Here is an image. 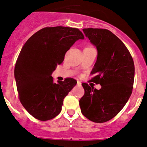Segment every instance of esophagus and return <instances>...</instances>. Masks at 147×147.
Returning a JSON list of instances; mask_svg holds the SVG:
<instances>
[{"mask_svg":"<svg viewBox=\"0 0 147 147\" xmlns=\"http://www.w3.org/2000/svg\"><path fill=\"white\" fill-rule=\"evenodd\" d=\"M77 86H81V83L79 81H77Z\"/></svg>","mask_w":147,"mask_h":147,"instance_id":"obj_1","label":"esophagus"}]
</instances>
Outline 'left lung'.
I'll return each instance as SVG.
<instances>
[{
    "label": "left lung",
    "mask_w": 147,
    "mask_h": 147,
    "mask_svg": "<svg viewBox=\"0 0 147 147\" xmlns=\"http://www.w3.org/2000/svg\"><path fill=\"white\" fill-rule=\"evenodd\" d=\"M83 31L98 51L91 81L101 88L97 90L83 83L85 93L79 101L80 108L90 121L104 123L117 116L129 100L134 80V63L126 46L110 30L84 28Z\"/></svg>",
    "instance_id": "left-lung-1"
}]
</instances>
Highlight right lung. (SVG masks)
Masks as SVG:
<instances>
[{"label": "right lung", "mask_w": 147, "mask_h": 147, "mask_svg": "<svg viewBox=\"0 0 147 147\" xmlns=\"http://www.w3.org/2000/svg\"><path fill=\"white\" fill-rule=\"evenodd\" d=\"M84 38L78 28L46 27L34 33L23 46L14 76L20 101L34 118L47 121L61 111L63 99L77 81L68 78L56 84L51 74L74 43Z\"/></svg>", "instance_id": "right-lung-1"}]
</instances>
